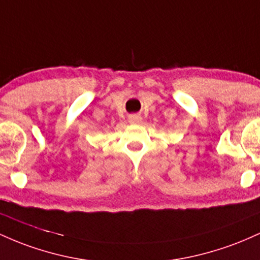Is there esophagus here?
<instances>
[{
    "mask_svg": "<svg viewBox=\"0 0 260 260\" xmlns=\"http://www.w3.org/2000/svg\"><path fill=\"white\" fill-rule=\"evenodd\" d=\"M141 120H142L141 115H139V114H133L129 116V121L133 122V124H138V122H140Z\"/></svg>",
    "mask_w": 260,
    "mask_h": 260,
    "instance_id": "1",
    "label": "esophagus"
}]
</instances>
